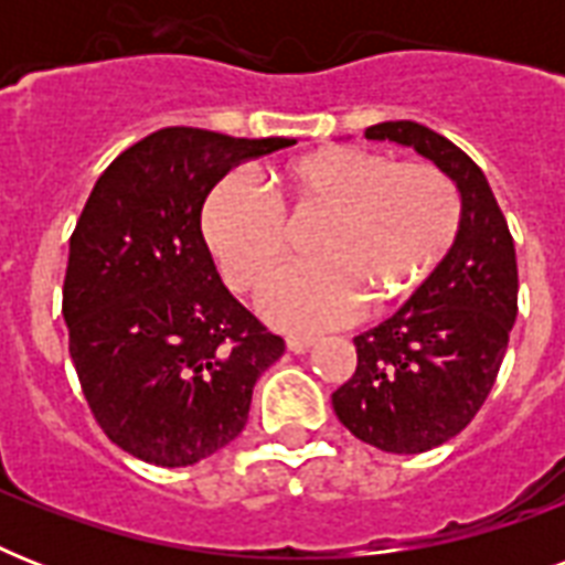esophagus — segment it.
I'll list each match as a JSON object with an SVG mask.
<instances>
[{
    "instance_id": "34e87169",
    "label": "esophagus",
    "mask_w": 565,
    "mask_h": 565,
    "mask_svg": "<svg viewBox=\"0 0 565 565\" xmlns=\"http://www.w3.org/2000/svg\"><path fill=\"white\" fill-rule=\"evenodd\" d=\"M310 345H313V337H287V349H290L292 354H301V352H308Z\"/></svg>"
}]
</instances>
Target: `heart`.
<instances>
[{
    "mask_svg": "<svg viewBox=\"0 0 565 565\" xmlns=\"http://www.w3.org/2000/svg\"><path fill=\"white\" fill-rule=\"evenodd\" d=\"M319 220L305 252L260 299L287 331H322L381 313L434 278L463 228V199L434 163H395L361 146H326L273 172V202L243 179H222L202 204V237L237 292L264 287L290 248V228Z\"/></svg>",
    "mask_w": 565,
    "mask_h": 565,
    "instance_id": "1",
    "label": "heart"
}]
</instances>
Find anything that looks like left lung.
Instances as JSON below:
<instances>
[{"label":"left lung","instance_id":"obj_1","mask_svg":"<svg viewBox=\"0 0 565 565\" xmlns=\"http://www.w3.org/2000/svg\"><path fill=\"white\" fill-rule=\"evenodd\" d=\"M430 158L463 199L457 246L398 313L354 337L358 366L334 395L337 419L393 455L457 437L490 395L519 310L516 248L481 167L437 131L398 119L366 128Z\"/></svg>","mask_w":565,"mask_h":565}]
</instances>
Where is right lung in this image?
Masks as SVG:
<instances>
[{"instance_id":"1","label":"right lung","mask_w":565,"mask_h":565,"mask_svg":"<svg viewBox=\"0 0 565 565\" xmlns=\"http://www.w3.org/2000/svg\"><path fill=\"white\" fill-rule=\"evenodd\" d=\"M287 137L161 128L102 172L70 237L64 319L105 437L146 463L193 466L246 428L284 340L222 284L202 204L239 161Z\"/></svg>"}]
</instances>
